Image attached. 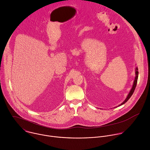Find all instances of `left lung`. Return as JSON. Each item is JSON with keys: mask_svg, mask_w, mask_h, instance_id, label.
<instances>
[{"mask_svg": "<svg viewBox=\"0 0 150 150\" xmlns=\"http://www.w3.org/2000/svg\"><path fill=\"white\" fill-rule=\"evenodd\" d=\"M135 74H136V76H135V80H134V84H133V86H132V89L131 90V91H130V92L129 93V94H128V95H127L126 98L125 100V101H124L122 103H121L119 105H123V104H125V103H126L127 101L131 98V97L132 95L133 94V93H134V91H135V88H136V86H137V81H138V68H137L136 69H135Z\"/></svg>", "mask_w": 150, "mask_h": 150, "instance_id": "8db88e82", "label": "left lung"}]
</instances>
